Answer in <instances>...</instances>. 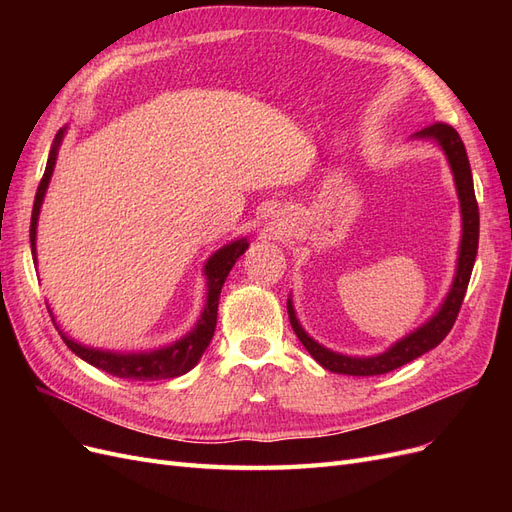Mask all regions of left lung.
Here are the masks:
<instances>
[{"instance_id": "1", "label": "left lung", "mask_w": 512, "mask_h": 512, "mask_svg": "<svg viewBox=\"0 0 512 512\" xmlns=\"http://www.w3.org/2000/svg\"><path fill=\"white\" fill-rule=\"evenodd\" d=\"M414 138H431L436 141L442 151L446 153V160L451 164L455 185H457V196H459V205H461V243H459V258H457V271H455V280L451 290H448L444 303L440 309L433 314L423 327H418L404 339H399L389 350L376 354V356H348V354H339L329 348L320 346L309 337L303 327L297 320V314H294L292 301L288 299V318L294 333L301 339V344L305 350L314 356V359L324 367L333 371V374H348V376H380V374H389V371L406 365L418 356L429 352L431 348H436L442 339L448 335V331L453 329V324L457 320V314L461 309L463 297H466V290L470 284V275L474 269V260H476V250H478V205H476V196H474V183H472V170L468 162V153L466 147H463V141L459 138L457 130L448 123H433V126L423 128L421 132H416Z\"/></svg>"}]
</instances>
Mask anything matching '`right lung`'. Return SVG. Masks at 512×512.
<instances>
[{"label":"right lung","instance_id":"add662e5","mask_svg":"<svg viewBox=\"0 0 512 512\" xmlns=\"http://www.w3.org/2000/svg\"><path fill=\"white\" fill-rule=\"evenodd\" d=\"M66 128H61L55 136L49 160H46L44 175L40 179L36 200H34V211H32V226H29V241H32V256L36 260V228H38V215L42 200L46 194V188H49V181L53 177V168L57 162V149L64 141ZM247 239H237L224 247H220L205 265V275H207V303L203 314H200L196 327L177 339L175 344L158 348V350H149V352H113V350H100V348H87L79 342H74L72 337L66 333H61V339H64L66 346L76 354L81 356L83 361L89 365H94L106 374L123 378V380H164V378H177L183 376L185 371H190L198 361L203 352L207 350L213 331H215V322H218V303H220V292L226 282V277L230 269L235 267L237 258L247 250ZM51 312V307H49ZM53 318V314H51ZM55 322V318H53ZM57 327V322H55ZM59 329V327H57Z\"/></svg>","mask_w":512,"mask_h":512}]
</instances>
